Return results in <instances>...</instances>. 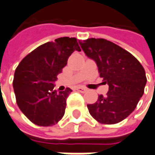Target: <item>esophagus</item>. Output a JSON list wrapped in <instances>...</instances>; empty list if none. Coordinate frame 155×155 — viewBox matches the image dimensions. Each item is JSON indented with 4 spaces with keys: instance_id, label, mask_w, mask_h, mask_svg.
<instances>
[{
    "instance_id": "34e87169",
    "label": "esophagus",
    "mask_w": 155,
    "mask_h": 155,
    "mask_svg": "<svg viewBox=\"0 0 155 155\" xmlns=\"http://www.w3.org/2000/svg\"><path fill=\"white\" fill-rule=\"evenodd\" d=\"M77 90L78 92H81V93H85V92L88 91V89L86 88H84V87H78Z\"/></svg>"
}]
</instances>
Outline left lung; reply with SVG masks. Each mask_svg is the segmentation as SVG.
<instances>
[{"label":"left lung","instance_id":"obj_1","mask_svg":"<svg viewBox=\"0 0 155 155\" xmlns=\"http://www.w3.org/2000/svg\"><path fill=\"white\" fill-rule=\"evenodd\" d=\"M86 55L97 64L103 83L109 85L107 95L100 94L88 111L102 124H116L135 110L144 93V68L130 52L104 39L79 42Z\"/></svg>","mask_w":155,"mask_h":155}]
</instances>
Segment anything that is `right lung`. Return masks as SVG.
<instances>
[{
  "label": "right lung",
  "instance_id": "obj_1",
  "mask_svg": "<svg viewBox=\"0 0 155 155\" xmlns=\"http://www.w3.org/2000/svg\"><path fill=\"white\" fill-rule=\"evenodd\" d=\"M75 51H81L76 38H58L37 47L16 68L12 85L17 104L34 124L50 127L63 117L72 90L57 93L54 82Z\"/></svg>",
  "mask_w": 155,
  "mask_h": 155
}]
</instances>
